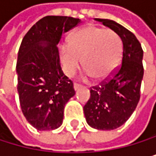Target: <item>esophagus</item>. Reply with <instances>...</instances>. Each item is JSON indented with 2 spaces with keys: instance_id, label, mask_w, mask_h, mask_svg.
Wrapping results in <instances>:
<instances>
[{
  "instance_id": "obj_1",
  "label": "esophagus",
  "mask_w": 156,
  "mask_h": 156,
  "mask_svg": "<svg viewBox=\"0 0 156 156\" xmlns=\"http://www.w3.org/2000/svg\"><path fill=\"white\" fill-rule=\"evenodd\" d=\"M80 87H81L80 84H79V83H74V89L76 90H76H79Z\"/></svg>"
}]
</instances>
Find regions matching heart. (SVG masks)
I'll list each match as a JSON object with an SVG mask.
<instances>
[{
	"label": "heart",
	"mask_w": 156,
	"mask_h": 156,
	"mask_svg": "<svg viewBox=\"0 0 156 156\" xmlns=\"http://www.w3.org/2000/svg\"><path fill=\"white\" fill-rule=\"evenodd\" d=\"M60 60L65 75L72 76L81 65L94 80H104L119 65L122 53L120 35L111 29L88 25L76 32L69 45L60 47Z\"/></svg>",
	"instance_id": "1"
}]
</instances>
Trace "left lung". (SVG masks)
I'll return each mask as SVG.
<instances>
[{"label":"left lung","mask_w":156,"mask_h":156,"mask_svg":"<svg viewBox=\"0 0 156 156\" xmlns=\"http://www.w3.org/2000/svg\"><path fill=\"white\" fill-rule=\"evenodd\" d=\"M96 20L120 35L122 42V63L98 85L90 88L91 96L83 110L90 126L98 130H113L129 119L140 101L144 73L143 50L140 41L126 28L110 20Z\"/></svg>","instance_id":"obj_1"}]
</instances>
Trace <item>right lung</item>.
Instances as JSON below:
<instances>
[{"instance_id": "add662e5", "label": "right lung", "mask_w": 156, "mask_h": 156, "mask_svg": "<svg viewBox=\"0 0 156 156\" xmlns=\"http://www.w3.org/2000/svg\"><path fill=\"white\" fill-rule=\"evenodd\" d=\"M80 19L47 16L23 37L16 62L17 92L23 115L37 130H53L63 120L66 102L75 95L73 81L60 64L62 35L80 23ZM47 43L46 45L41 44Z\"/></svg>"}]
</instances>
